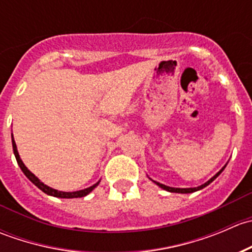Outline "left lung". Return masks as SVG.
Listing matches in <instances>:
<instances>
[{"label":"left lung","instance_id":"left-lung-1","mask_svg":"<svg viewBox=\"0 0 252 252\" xmlns=\"http://www.w3.org/2000/svg\"><path fill=\"white\" fill-rule=\"evenodd\" d=\"M225 166H227V164H225ZM225 166L223 167V168L220 169V171L218 172L217 174H216V175H213V177L211 178V179L208 180V182H206L205 184L200 185V187H197V188H171V187H167V185H164V184H161V183H158V182H155V180H154V183H155V184H157V185H158L159 188H162V189L167 190V191H169V192H180V194H189V192H195V191H197V190H201V189H204L205 187H207L208 184H211V183H212L213 180H215L216 178L218 177V175H220V173H222V172H223V169L225 168Z\"/></svg>","mask_w":252,"mask_h":252}]
</instances>
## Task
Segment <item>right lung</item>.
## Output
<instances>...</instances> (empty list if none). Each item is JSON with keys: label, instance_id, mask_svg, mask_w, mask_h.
I'll return each instance as SVG.
<instances>
[{"label": "right lung", "instance_id": "1", "mask_svg": "<svg viewBox=\"0 0 252 252\" xmlns=\"http://www.w3.org/2000/svg\"><path fill=\"white\" fill-rule=\"evenodd\" d=\"M12 146H13V152H14V156H16V159H17L18 164H19L20 169H22L23 173L25 174V177H27L28 179H29L30 182L32 183V184L36 185V187L39 188L40 190H42V191H44L45 194L50 195V196L61 197V199H74V197H84V196H86V195H88V194H90V192L93 191V190L95 189L96 187H97L98 183H100V180H98V182L96 183V184H94L93 187L86 188V189H84V190H79V191H72V192L58 191V190L52 189V188L47 187L46 184H44V183H42V182H40L39 178L35 177V174H32V172H30L29 169H28L27 167H25V164L23 163V161H22V159H20L19 154H18L16 141H14V139H13V134H12Z\"/></svg>", "mask_w": 252, "mask_h": 252}]
</instances>
